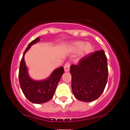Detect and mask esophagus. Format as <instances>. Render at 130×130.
<instances>
[{"label": "esophagus", "instance_id": "1", "mask_svg": "<svg viewBox=\"0 0 130 130\" xmlns=\"http://www.w3.org/2000/svg\"><path fill=\"white\" fill-rule=\"evenodd\" d=\"M70 67V64L69 62H67V63L65 64V65H64V70H65V71L67 72V71H69Z\"/></svg>", "mask_w": 130, "mask_h": 130}]
</instances>
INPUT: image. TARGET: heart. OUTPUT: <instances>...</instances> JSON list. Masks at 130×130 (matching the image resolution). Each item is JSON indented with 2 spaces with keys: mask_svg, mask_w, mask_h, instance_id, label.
I'll list each match as a JSON object with an SVG mask.
<instances>
[{
  "mask_svg": "<svg viewBox=\"0 0 130 130\" xmlns=\"http://www.w3.org/2000/svg\"><path fill=\"white\" fill-rule=\"evenodd\" d=\"M73 49L74 51L80 50V54L83 56L87 55L93 51V46L90 43H84L83 41H77L73 44Z\"/></svg>",
  "mask_w": 130,
  "mask_h": 130,
  "instance_id": "heart-1",
  "label": "heart"
}]
</instances>
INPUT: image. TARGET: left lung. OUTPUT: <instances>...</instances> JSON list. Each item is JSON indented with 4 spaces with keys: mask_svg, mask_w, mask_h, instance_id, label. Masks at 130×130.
Masks as SVG:
<instances>
[{
    "mask_svg": "<svg viewBox=\"0 0 130 130\" xmlns=\"http://www.w3.org/2000/svg\"><path fill=\"white\" fill-rule=\"evenodd\" d=\"M71 89L79 100L90 102L102 94L108 81L107 57L103 50L82 57L77 65L70 67Z\"/></svg>",
    "mask_w": 130,
    "mask_h": 130,
    "instance_id": "left-lung-1",
    "label": "left lung"
}]
</instances>
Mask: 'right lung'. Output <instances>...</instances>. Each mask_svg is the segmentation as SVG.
<instances>
[{"label": "right lung", "mask_w": 130, "mask_h": 130, "mask_svg": "<svg viewBox=\"0 0 130 130\" xmlns=\"http://www.w3.org/2000/svg\"><path fill=\"white\" fill-rule=\"evenodd\" d=\"M39 41L40 38L38 37L29 43L24 52L19 70V84L24 95L30 101L36 104L47 102L52 99L57 86L64 72L63 67H61L55 70L47 79L35 81L30 78L24 61V54L32 44Z\"/></svg>", "instance_id": "1"}]
</instances>
